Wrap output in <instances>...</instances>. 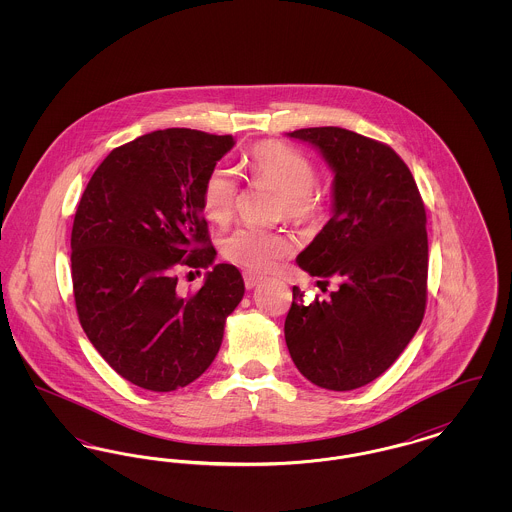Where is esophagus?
Listing matches in <instances>:
<instances>
[{
	"label": "esophagus",
	"instance_id": "1",
	"mask_svg": "<svg viewBox=\"0 0 512 512\" xmlns=\"http://www.w3.org/2000/svg\"><path fill=\"white\" fill-rule=\"evenodd\" d=\"M261 280H263V276H259V274H255V272H244V282L247 290L255 288Z\"/></svg>",
	"mask_w": 512,
	"mask_h": 512
}]
</instances>
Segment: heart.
<instances>
[{
  "instance_id": "obj_1",
  "label": "heart",
  "mask_w": 512,
  "mask_h": 512,
  "mask_svg": "<svg viewBox=\"0 0 512 512\" xmlns=\"http://www.w3.org/2000/svg\"><path fill=\"white\" fill-rule=\"evenodd\" d=\"M245 167L255 184H267L282 194L278 217L293 224L311 226L324 217L326 201L318 192V171L315 163L299 149L280 142H261L249 151ZM240 199V182L236 172L217 165L205 176L201 186V207L217 224H226L234 217ZM295 244L284 232H268L242 226L228 234L220 251L226 261L253 272L274 267L280 259L292 255Z\"/></svg>"
}]
</instances>
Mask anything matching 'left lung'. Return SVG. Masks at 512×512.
I'll return each instance as SVG.
<instances>
[{
	"mask_svg": "<svg viewBox=\"0 0 512 512\" xmlns=\"http://www.w3.org/2000/svg\"><path fill=\"white\" fill-rule=\"evenodd\" d=\"M320 149L334 171V215L297 265L338 290L297 303L284 324L299 372L320 388L357 390L390 368L426 311V209L390 146L338 126L288 134Z\"/></svg>",
	"mask_w": 512,
	"mask_h": 512,
	"instance_id": "1",
	"label": "left lung"
}]
</instances>
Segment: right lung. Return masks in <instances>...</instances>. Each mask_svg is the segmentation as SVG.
Here are the masks:
<instances>
[{
    "label": "right lung",
    "mask_w": 512,
    "mask_h": 512,
    "mask_svg": "<svg viewBox=\"0 0 512 512\" xmlns=\"http://www.w3.org/2000/svg\"><path fill=\"white\" fill-rule=\"evenodd\" d=\"M232 136L167 128L115 147L92 174L74 215L71 270L78 320L124 380L174 391L219 353L244 278L220 263L186 297L178 267L215 261L201 186Z\"/></svg>",
    "instance_id": "obj_1"
}]
</instances>
